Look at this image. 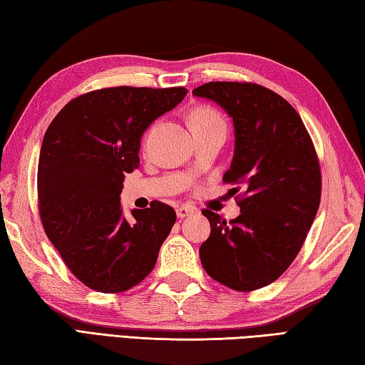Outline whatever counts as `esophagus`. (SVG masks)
<instances>
[{"label": "esophagus", "instance_id": "esophagus-1", "mask_svg": "<svg viewBox=\"0 0 365 365\" xmlns=\"http://www.w3.org/2000/svg\"><path fill=\"white\" fill-rule=\"evenodd\" d=\"M196 212L195 207H190V205H178L177 207V217L178 218H185V217H190L192 213Z\"/></svg>", "mask_w": 365, "mask_h": 365}]
</instances>
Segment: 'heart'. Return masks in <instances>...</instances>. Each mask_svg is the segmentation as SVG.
I'll use <instances>...</instances> for the list:
<instances>
[{
    "label": "heart",
    "mask_w": 365,
    "mask_h": 365,
    "mask_svg": "<svg viewBox=\"0 0 365 365\" xmlns=\"http://www.w3.org/2000/svg\"><path fill=\"white\" fill-rule=\"evenodd\" d=\"M190 121L195 133L215 130V128H226L223 117L210 106H197L196 109H192L190 113Z\"/></svg>",
    "instance_id": "obj_1"
}]
</instances>
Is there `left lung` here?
Masks as SVG:
<instances>
[{
  "label": "left lung",
  "mask_w": 365,
  "mask_h": 365,
  "mask_svg": "<svg viewBox=\"0 0 365 365\" xmlns=\"http://www.w3.org/2000/svg\"><path fill=\"white\" fill-rule=\"evenodd\" d=\"M230 113L235 130L231 168L240 215L226 223L204 209L210 235L199 248L202 267L234 291L275 282L305 242L321 201V169L304 121L287 99L253 82H209L192 90Z\"/></svg>",
  "instance_id": "left-lung-1"
}]
</instances>
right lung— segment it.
I'll use <instances>...</instances> for the list:
<instances>
[{
  "label": "right lung",
  "mask_w": 365,
  "mask_h": 365,
  "mask_svg": "<svg viewBox=\"0 0 365 365\" xmlns=\"http://www.w3.org/2000/svg\"><path fill=\"white\" fill-rule=\"evenodd\" d=\"M185 87H112L74 98L48 125L38 164L42 226L85 287L123 292L152 272L175 223L173 207L153 201L121 215L126 173L139 168L140 138L174 109Z\"/></svg>",
  "instance_id": "right-lung-1"
}]
</instances>
